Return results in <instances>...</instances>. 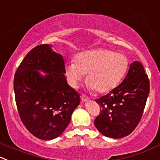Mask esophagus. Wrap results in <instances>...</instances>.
Here are the masks:
<instances>
[{
	"instance_id": "obj_1",
	"label": "esophagus",
	"mask_w": 160,
	"mask_h": 160,
	"mask_svg": "<svg viewBox=\"0 0 160 160\" xmlns=\"http://www.w3.org/2000/svg\"><path fill=\"white\" fill-rule=\"evenodd\" d=\"M81 100L83 101V102H87V101L89 100V98H88L87 95H85V94H82Z\"/></svg>"
}]
</instances>
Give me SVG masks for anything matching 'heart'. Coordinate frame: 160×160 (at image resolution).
Wrapping results in <instances>:
<instances>
[{
	"mask_svg": "<svg viewBox=\"0 0 160 160\" xmlns=\"http://www.w3.org/2000/svg\"><path fill=\"white\" fill-rule=\"evenodd\" d=\"M128 68V58L123 54L109 49H96L79 54L75 62L66 66V75L69 84L76 88L88 74L89 89L104 94L119 84Z\"/></svg>",
	"mask_w": 160,
	"mask_h": 160,
	"instance_id": "b5f03b06",
	"label": "heart"
}]
</instances>
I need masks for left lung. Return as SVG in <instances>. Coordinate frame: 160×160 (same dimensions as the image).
Segmentation results:
<instances>
[{
    "instance_id": "left-lung-1",
    "label": "left lung",
    "mask_w": 160,
    "mask_h": 160,
    "mask_svg": "<svg viewBox=\"0 0 160 160\" xmlns=\"http://www.w3.org/2000/svg\"><path fill=\"white\" fill-rule=\"evenodd\" d=\"M149 89V80L142 63H131L123 82L95 99L100 105V112L94 119L99 132L115 139L131 134L142 119Z\"/></svg>"
}]
</instances>
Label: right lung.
Listing matches in <instances>:
<instances>
[{
    "instance_id": "1",
    "label": "right lung",
    "mask_w": 160,
    "mask_h": 160,
    "mask_svg": "<svg viewBox=\"0 0 160 160\" xmlns=\"http://www.w3.org/2000/svg\"><path fill=\"white\" fill-rule=\"evenodd\" d=\"M47 72L42 76L38 72ZM62 56L49 44H41L26 55L15 73L14 91L19 117L29 133L42 140L62 134L80 94L68 85Z\"/></svg>"
}]
</instances>
